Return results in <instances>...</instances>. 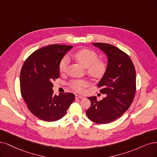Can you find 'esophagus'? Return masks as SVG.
Masks as SVG:
<instances>
[{
    "instance_id": "1",
    "label": "esophagus",
    "mask_w": 157,
    "mask_h": 157,
    "mask_svg": "<svg viewBox=\"0 0 157 157\" xmlns=\"http://www.w3.org/2000/svg\"><path fill=\"white\" fill-rule=\"evenodd\" d=\"M82 98H84V97L78 94H75V99H82Z\"/></svg>"
}]
</instances>
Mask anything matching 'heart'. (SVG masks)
<instances>
[{
	"label": "heart",
	"mask_w": 157,
	"mask_h": 157,
	"mask_svg": "<svg viewBox=\"0 0 157 157\" xmlns=\"http://www.w3.org/2000/svg\"><path fill=\"white\" fill-rule=\"evenodd\" d=\"M72 57L81 65L86 68L87 73L94 78H100L105 74L107 68V64L103 59H98V56L94 50L83 48L76 51L72 54ZM68 64V58L63 57L59 64L60 73L65 72ZM89 85L88 82L84 79H73L69 83L71 87L78 92H82Z\"/></svg>",
	"instance_id": "heart-1"
}]
</instances>
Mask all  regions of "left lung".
Segmentation results:
<instances>
[{
	"label": "left lung",
	"instance_id": "8db88e82",
	"mask_svg": "<svg viewBox=\"0 0 157 157\" xmlns=\"http://www.w3.org/2000/svg\"><path fill=\"white\" fill-rule=\"evenodd\" d=\"M92 44L108 58L106 72L97 85L107 96L100 101L96 96L88 98L91 105L86 114L94 122L105 124L118 118L131 106L136 91V71L131 58L124 52L107 43Z\"/></svg>",
	"mask_w": 157,
	"mask_h": 157
}]
</instances>
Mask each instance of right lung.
Here are the masks:
<instances>
[{"instance_id":"1","label":"right lung","mask_w":157,"mask_h":157,"mask_svg":"<svg viewBox=\"0 0 157 157\" xmlns=\"http://www.w3.org/2000/svg\"><path fill=\"white\" fill-rule=\"evenodd\" d=\"M72 46L52 44L37 50L23 64L20 74L21 95L30 111L39 119L54 121L63 118L74 101L71 92L54 94L59 64Z\"/></svg>"}]
</instances>
